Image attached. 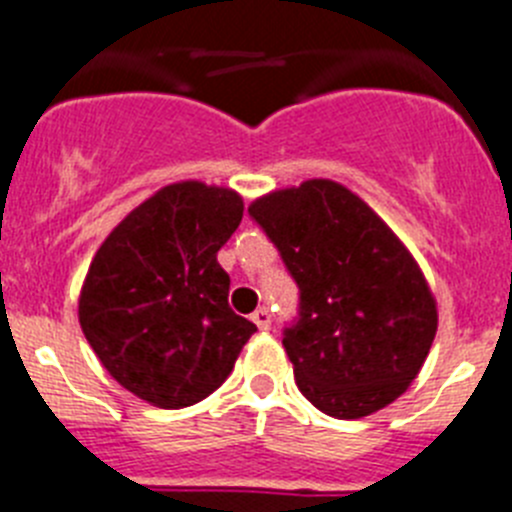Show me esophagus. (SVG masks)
I'll use <instances>...</instances> for the list:
<instances>
[{"label":"esophagus","instance_id":"1","mask_svg":"<svg viewBox=\"0 0 512 512\" xmlns=\"http://www.w3.org/2000/svg\"><path fill=\"white\" fill-rule=\"evenodd\" d=\"M252 321L257 324V329L267 331L270 329V324H273V316H270V311H267V308H257V311L252 313Z\"/></svg>","mask_w":512,"mask_h":512}]
</instances>
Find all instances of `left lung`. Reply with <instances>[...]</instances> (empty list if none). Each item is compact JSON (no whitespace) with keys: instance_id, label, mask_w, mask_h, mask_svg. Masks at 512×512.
I'll return each mask as SVG.
<instances>
[{"instance_id":"8db88e82","label":"left lung","mask_w":512,"mask_h":512,"mask_svg":"<svg viewBox=\"0 0 512 512\" xmlns=\"http://www.w3.org/2000/svg\"><path fill=\"white\" fill-rule=\"evenodd\" d=\"M298 285L283 329L296 385L321 413L362 418L416 380L436 303L411 252L352 191L306 181L247 209Z\"/></svg>"}]
</instances>
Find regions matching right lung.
I'll return each mask as SVG.
<instances>
[{
	"label": "right lung",
	"mask_w": 512,
	"mask_h": 512,
	"mask_svg": "<svg viewBox=\"0 0 512 512\" xmlns=\"http://www.w3.org/2000/svg\"><path fill=\"white\" fill-rule=\"evenodd\" d=\"M242 211L229 188L173 183L91 260L78 321L101 365L137 398L158 408L199 403L257 331L229 308V275L216 262Z\"/></svg>",
	"instance_id": "add662e5"
}]
</instances>
